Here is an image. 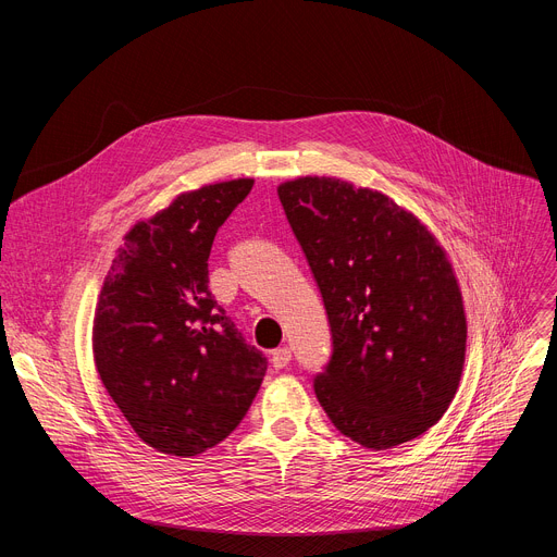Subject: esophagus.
Here are the masks:
<instances>
[{
    "label": "esophagus",
    "mask_w": 557,
    "mask_h": 557,
    "mask_svg": "<svg viewBox=\"0 0 557 557\" xmlns=\"http://www.w3.org/2000/svg\"><path fill=\"white\" fill-rule=\"evenodd\" d=\"M290 349L288 347H280V349H275V352L271 355V366L275 368V370H282V368H286L288 363H290Z\"/></svg>",
    "instance_id": "obj_1"
}]
</instances>
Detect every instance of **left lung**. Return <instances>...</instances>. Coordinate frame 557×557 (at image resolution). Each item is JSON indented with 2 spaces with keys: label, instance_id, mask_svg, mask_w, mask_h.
Masks as SVG:
<instances>
[{
  "label": "left lung",
  "instance_id": "8db88e82",
  "mask_svg": "<svg viewBox=\"0 0 557 557\" xmlns=\"http://www.w3.org/2000/svg\"><path fill=\"white\" fill-rule=\"evenodd\" d=\"M323 296L332 357L313 391L368 449L413 441L449 408L465 363L462 298L445 250L379 191L336 178L277 189Z\"/></svg>",
  "mask_w": 557,
  "mask_h": 557
}]
</instances>
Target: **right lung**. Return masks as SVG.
<instances>
[{
    "label": "right lung",
    "instance_id": "add662e5",
    "mask_svg": "<svg viewBox=\"0 0 557 557\" xmlns=\"http://www.w3.org/2000/svg\"><path fill=\"white\" fill-rule=\"evenodd\" d=\"M252 181L208 185L137 223L103 282L95 361L141 441L171 456L216 447L242 424L269 359L210 290L216 230Z\"/></svg>",
    "mask_w": 557,
    "mask_h": 557
}]
</instances>
